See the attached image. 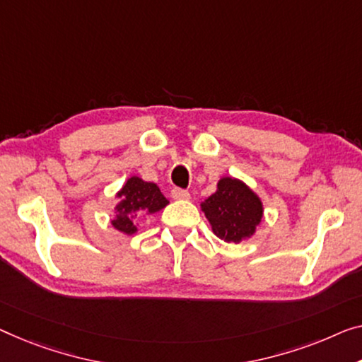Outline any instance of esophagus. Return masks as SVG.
Wrapping results in <instances>:
<instances>
[{"label": "esophagus", "instance_id": "1", "mask_svg": "<svg viewBox=\"0 0 362 362\" xmlns=\"http://www.w3.org/2000/svg\"><path fill=\"white\" fill-rule=\"evenodd\" d=\"M172 198L188 199V198H190V193H188L187 190H183V188H172Z\"/></svg>", "mask_w": 362, "mask_h": 362}]
</instances>
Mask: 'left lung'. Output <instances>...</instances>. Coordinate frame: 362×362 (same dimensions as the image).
Returning <instances> with one entry per match:
<instances>
[{"instance_id": "1", "label": "left lung", "mask_w": 362, "mask_h": 362, "mask_svg": "<svg viewBox=\"0 0 362 362\" xmlns=\"http://www.w3.org/2000/svg\"><path fill=\"white\" fill-rule=\"evenodd\" d=\"M202 211L219 239L239 244L255 234L263 218V204L244 182L223 177L218 190L202 203Z\"/></svg>"}]
</instances>
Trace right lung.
I'll return each instance as SVG.
<instances>
[{
	"instance_id": "obj_1",
	"label": "right lung",
	"mask_w": 362,
	"mask_h": 362,
	"mask_svg": "<svg viewBox=\"0 0 362 362\" xmlns=\"http://www.w3.org/2000/svg\"><path fill=\"white\" fill-rule=\"evenodd\" d=\"M169 204L159 187L153 182H144L139 177L133 175L125 182L122 190L117 193L115 218L112 219V226L123 234L132 235L138 230L133 223L136 213L154 214Z\"/></svg>"
}]
</instances>
